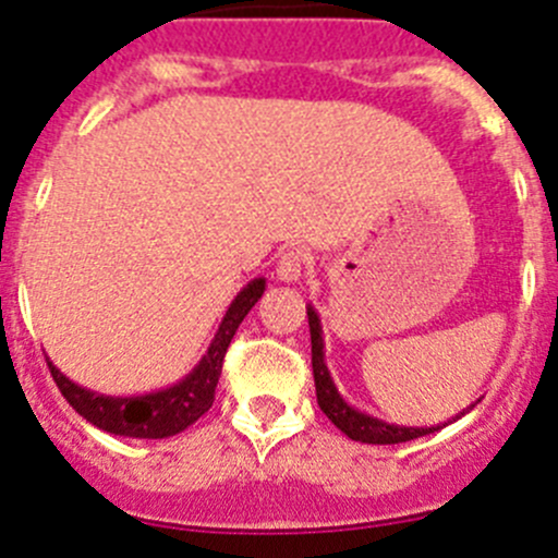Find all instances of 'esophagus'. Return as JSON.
Instances as JSON below:
<instances>
[{
    "label": "esophagus",
    "mask_w": 558,
    "mask_h": 558,
    "mask_svg": "<svg viewBox=\"0 0 558 558\" xmlns=\"http://www.w3.org/2000/svg\"><path fill=\"white\" fill-rule=\"evenodd\" d=\"M307 253L300 251V247H291V251L280 253L278 258V278L283 280V283H296V280L302 278V272H305L307 267Z\"/></svg>",
    "instance_id": "obj_1"
}]
</instances>
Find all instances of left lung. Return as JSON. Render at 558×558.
<instances>
[{"instance_id": "8db88e82", "label": "left lung", "mask_w": 558, "mask_h": 558, "mask_svg": "<svg viewBox=\"0 0 558 558\" xmlns=\"http://www.w3.org/2000/svg\"><path fill=\"white\" fill-rule=\"evenodd\" d=\"M307 324H311V356H313V381H316V400L322 405L324 414L335 423V428L343 430L349 439L362 441V445H400V441L420 439V436H428L436 428H405V425H389L384 420L365 414V411H356L354 405L345 403L340 398L338 387H335L332 376L327 371V362H324V338H322V322H318V313L313 307H307ZM472 409V405H469ZM466 409V411H469ZM461 411V414H466Z\"/></svg>"}]
</instances>
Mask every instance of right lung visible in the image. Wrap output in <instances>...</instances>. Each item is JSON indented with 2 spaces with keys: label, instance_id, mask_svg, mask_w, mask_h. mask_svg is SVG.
<instances>
[{
  "label": "right lung",
  "instance_id": "add662e5",
  "mask_svg": "<svg viewBox=\"0 0 558 558\" xmlns=\"http://www.w3.org/2000/svg\"><path fill=\"white\" fill-rule=\"evenodd\" d=\"M264 286H267V280L256 278L236 294V300L231 302L223 322H220L218 332H215V340L209 343L207 354L193 367V373H187L174 387L135 395V398H111V395L89 392V389L78 387L48 362L53 381H57L64 400L84 416L86 423L108 430V434L130 436V439H169V436L182 434L213 405L215 387H218L220 371H223L226 349H229L242 318L262 300Z\"/></svg>",
  "mask_w": 558,
  "mask_h": 558
}]
</instances>
